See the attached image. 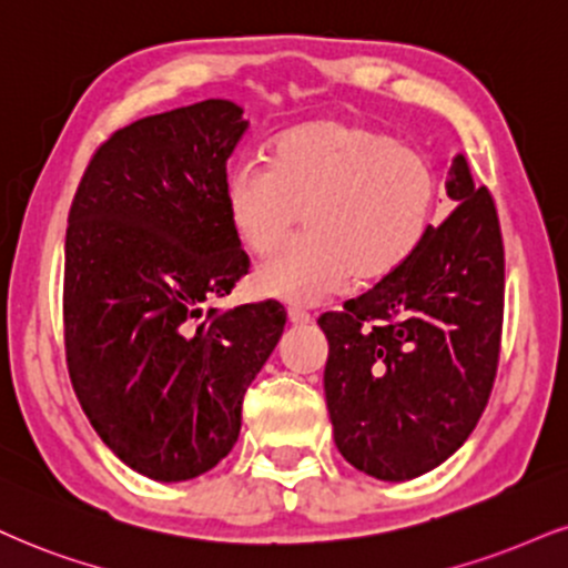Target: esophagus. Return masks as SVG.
I'll return each mask as SVG.
<instances>
[{"mask_svg":"<svg viewBox=\"0 0 568 568\" xmlns=\"http://www.w3.org/2000/svg\"><path fill=\"white\" fill-rule=\"evenodd\" d=\"M286 318H290V324L292 326H305V324H311V313H305V311H300V307H290V311H286Z\"/></svg>","mask_w":568,"mask_h":568,"instance_id":"esophagus-1","label":"esophagus"}]
</instances>
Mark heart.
<instances>
[{
	"mask_svg": "<svg viewBox=\"0 0 568 568\" xmlns=\"http://www.w3.org/2000/svg\"><path fill=\"white\" fill-rule=\"evenodd\" d=\"M439 200L429 158L361 121L305 123L276 139L268 165L236 163L223 207L236 242L265 255L300 213L305 236L276 250L252 273L261 297L313 305L349 278L382 282L422 250Z\"/></svg>",
	"mask_w": 568,
	"mask_h": 568,
	"instance_id": "1",
	"label": "heart"
}]
</instances>
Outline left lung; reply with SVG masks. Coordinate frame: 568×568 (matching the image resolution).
<instances>
[{
    "mask_svg": "<svg viewBox=\"0 0 568 568\" xmlns=\"http://www.w3.org/2000/svg\"><path fill=\"white\" fill-rule=\"evenodd\" d=\"M458 202L422 250L342 313H324V392L347 464L384 481L445 464L477 426L498 374L506 261L498 210L464 155Z\"/></svg>",
    "mask_w": 568,
    "mask_h": 568,
    "instance_id": "8db88e82",
    "label": "left lung"
}]
</instances>
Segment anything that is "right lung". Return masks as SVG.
<instances>
[{
  "label": "right lung",
  "mask_w": 568,
  "mask_h": 568,
  "mask_svg": "<svg viewBox=\"0 0 568 568\" xmlns=\"http://www.w3.org/2000/svg\"><path fill=\"white\" fill-rule=\"evenodd\" d=\"M242 113L205 100L125 125L94 152L70 205V382L102 443L155 481L226 458L244 392L286 324L273 300L205 311L250 268L223 207Z\"/></svg>",
  "instance_id": "right-lung-1"
}]
</instances>
